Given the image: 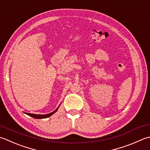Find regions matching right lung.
Instances as JSON below:
<instances>
[{"label":"right lung","instance_id":"right-lung-1","mask_svg":"<svg viewBox=\"0 0 150 150\" xmlns=\"http://www.w3.org/2000/svg\"><path fill=\"white\" fill-rule=\"evenodd\" d=\"M59 107H58V108L56 110H55L54 111L50 112V113L47 114V115H35V114H32V113H26V115H28L30 116V117H32L34 118H38V119H39V118H47L48 117H50V116L52 115L54 113H55V112H56L57 111V109H58V108H59Z\"/></svg>","mask_w":150,"mask_h":150}]
</instances>
